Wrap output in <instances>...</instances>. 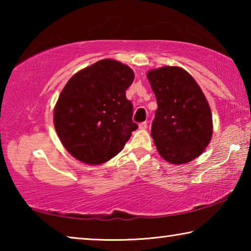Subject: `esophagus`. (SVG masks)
Masks as SVG:
<instances>
[{
  "instance_id": "1",
  "label": "esophagus",
  "mask_w": 251,
  "mask_h": 251,
  "mask_svg": "<svg viewBox=\"0 0 251 251\" xmlns=\"http://www.w3.org/2000/svg\"><path fill=\"white\" fill-rule=\"evenodd\" d=\"M139 128L141 129H146L147 128V123L146 122H143L139 124Z\"/></svg>"
}]
</instances>
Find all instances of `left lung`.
<instances>
[{
    "mask_svg": "<svg viewBox=\"0 0 251 251\" xmlns=\"http://www.w3.org/2000/svg\"><path fill=\"white\" fill-rule=\"evenodd\" d=\"M156 96L151 137L157 151L172 164L188 163L205 151L212 134V117L205 95L190 74L165 66L147 74Z\"/></svg>",
    "mask_w": 251,
    "mask_h": 251,
    "instance_id": "8db88e82",
    "label": "left lung"
}]
</instances>
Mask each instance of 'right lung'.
<instances>
[{"mask_svg":"<svg viewBox=\"0 0 251 251\" xmlns=\"http://www.w3.org/2000/svg\"><path fill=\"white\" fill-rule=\"evenodd\" d=\"M134 80L128 66L101 59L72 76L54 109V126L72 156L91 165L120 152L131 131L133 104L126 90Z\"/></svg>","mask_w":251,"mask_h":251,"instance_id":"add662e5","label":"right lung"}]
</instances>
